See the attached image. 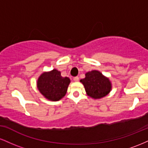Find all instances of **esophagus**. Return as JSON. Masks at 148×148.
Here are the masks:
<instances>
[{
	"label": "esophagus",
	"instance_id": "esophagus-1",
	"mask_svg": "<svg viewBox=\"0 0 148 148\" xmlns=\"http://www.w3.org/2000/svg\"><path fill=\"white\" fill-rule=\"evenodd\" d=\"M74 81H75V82H77V81H79V78L78 77V76H75V77H74Z\"/></svg>",
	"mask_w": 148,
	"mask_h": 148
}]
</instances>
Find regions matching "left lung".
Returning a JSON list of instances; mask_svg holds the SVG:
<instances>
[{
    "label": "left lung",
    "mask_w": 148,
    "mask_h": 148,
    "mask_svg": "<svg viewBox=\"0 0 148 148\" xmlns=\"http://www.w3.org/2000/svg\"><path fill=\"white\" fill-rule=\"evenodd\" d=\"M80 81L84 84L88 95L94 99L103 97L109 93L111 89L109 79L97 70L87 72L86 78Z\"/></svg>",
    "instance_id": "left-lung-1"
}]
</instances>
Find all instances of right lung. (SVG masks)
Listing matches in <instances>:
<instances>
[{
	"label": "right lung",
	"mask_w": 148,
	"mask_h": 148,
	"mask_svg": "<svg viewBox=\"0 0 148 148\" xmlns=\"http://www.w3.org/2000/svg\"><path fill=\"white\" fill-rule=\"evenodd\" d=\"M70 79L61 76L60 72L53 69L45 72L39 77L37 88L47 99L58 101L65 95Z\"/></svg>",
	"instance_id": "right-lung-1"
}]
</instances>
